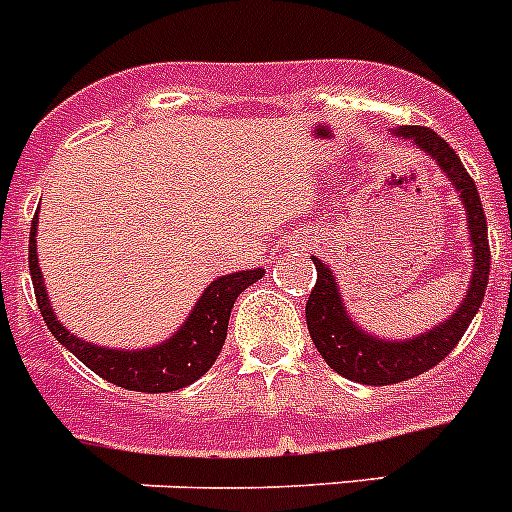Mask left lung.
Wrapping results in <instances>:
<instances>
[{"mask_svg": "<svg viewBox=\"0 0 512 512\" xmlns=\"http://www.w3.org/2000/svg\"><path fill=\"white\" fill-rule=\"evenodd\" d=\"M395 135L402 140H410L418 151L433 158L443 176L451 182V187L456 189L464 212H467L469 246H472L474 264L467 292L449 318L413 338L390 341V338L372 336L369 330H364L351 318L333 269L320 259H312L315 269H318V282L312 287L305 305L307 330H310L312 343L333 372L346 379H354V382L374 384V387L413 379L428 372L441 359H446L477 315L479 305L485 300L487 279H490V243H487L485 210H482L477 187H474L469 171L461 164V158L431 128L402 125L395 130Z\"/></svg>", "mask_w": 512, "mask_h": 512, "instance_id": "obj_1", "label": "left lung"}]
</instances>
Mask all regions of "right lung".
<instances>
[{
  "mask_svg": "<svg viewBox=\"0 0 512 512\" xmlns=\"http://www.w3.org/2000/svg\"><path fill=\"white\" fill-rule=\"evenodd\" d=\"M35 235H38V212H35L33 228H30L27 259H30L35 300H38L40 315H43L48 330L61 346L69 348L71 354L81 364H87L94 374L133 392H174L197 382L220 356V348L228 336L230 310H233L238 295L266 274L264 269H246L217 277L215 282L207 284L200 300L194 302L187 320L179 325V330H174V336L156 343V346L107 348L74 336L56 318L48 292H45Z\"/></svg>",
  "mask_w": 512,
  "mask_h": 512,
  "instance_id": "add662e5",
  "label": "right lung"
}]
</instances>
